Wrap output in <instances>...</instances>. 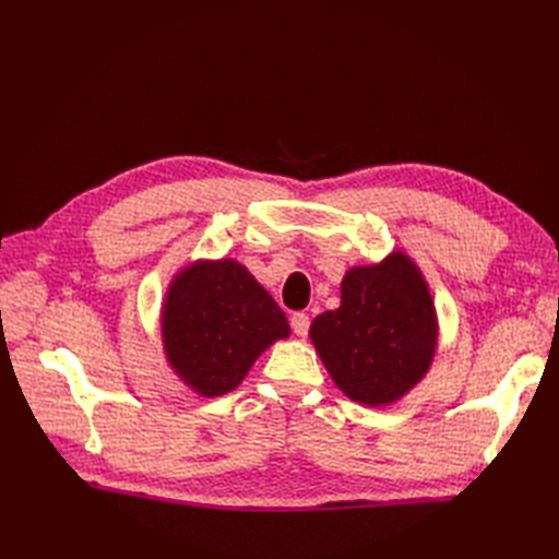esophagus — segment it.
I'll return each mask as SVG.
<instances>
[{
  "mask_svg": "<svg viewBox=\"0 0 559 559\" xmlns=\"http://www.w3.org/2000/svg\"><path fill=\"white\" fill-rule=\"evenodd\" d=\"M292 329L296 335H306L308 329H310V317L306 312H296L292 317Z\"/></svg>",
  "mask_w": 559,
  "mask_h": 559,
  "instance_id": "obj_1",
  "label": "esophagus"
}]
</instances>
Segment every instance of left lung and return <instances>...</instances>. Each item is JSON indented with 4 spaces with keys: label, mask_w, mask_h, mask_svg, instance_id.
<instances>
[{
    "label": "left lung",
    "mask_w": 559,
    "mask_h": 559,
    "mask_svg": "<svg viewBox=\"0 0 559 559\" xmlns=\"http://www.w3.org/2000/svg\"><path fill=\"white\" fill-rule=\"evenodd\" d=\"M310 341L347 399L392 405L425 380L436 357L429 282L401 249L380 263L354 265L341 282V308L312 321Z\"/></svg>",
    "instance_id": "1"
}]
</instances>
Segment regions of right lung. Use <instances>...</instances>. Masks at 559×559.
Instances as JSON below:
<instances>
[{
    "instance_id": "right-lung-1",
    "label": "right lung",
    "mask_w": 559,
    "mask_h": 559,
    "mask_svg": "<svg viewBox=\"0 0 559 559\" xmlns=\"http://www.w3.org/2000/svg\"><path fill=\"white\" fill-rule=\"evenodd\" d=\"M292 329L284 312L235 259H198L167 284L160 337L167 366L198 396L233 392L261 354Z\"/></svg>"
}]
</instances>
